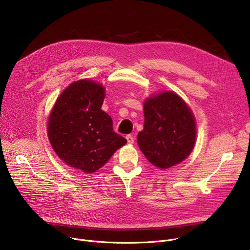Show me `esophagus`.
I'll use <instances>...</instances> for the list:
<instances>
[{"label":"esophagus","instance_id":"esophagus-1","mask_svg":"<svg viewBox=\"0 0 250 250\" xmlns=\"http://www.w3.org/2000/svg\"><path fill=\"white\" fill-rule=\"evenodd\" d=\"M125 138H126V140H127V144H129V145H133V144H134V138H133L132 135L128 134V135L125 136Z\"/></svg>","mask_w":250,"mask_h":250}]
</instances>
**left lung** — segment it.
Instances as JSON below:
<instances>
[{"instance_id":"1","label":"left lung","mask_w":250,"mask_h":250,"mask_svg":"<svg viewBox=\"0 0 250 250\" xmlns=\"http://www.w3.org/2000/svg\"><path fill=\"white\" fill-rule=\"evenodd\" d=\"M144 129L137 144L154 166L166 169L186 159L196 140V124L187 104L174 92H163L146 99Z\"/></svg>"}]
</instances>
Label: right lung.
Returning a JSON list of instances; mask_svg holds the SVG:
<instances>
[{
    "label": "right lung",
    "mask_w": 250,
    "mask_h": 250,
    "mask_svg": "<svg viewBox=\"0 0 250 250\" xmlns=\"http://www.w3.org/2000/svg\"><path fill=\"white\" fill-rule=\"evenodd\" d=\"M104 98L101 84L79 80L61 93L48 119V138L56 154L85 173L103 167L126 144L114 131L112 118L101 109Z\"/></svg>",
    "instance_id": "add662e5"
}]
</instances>
